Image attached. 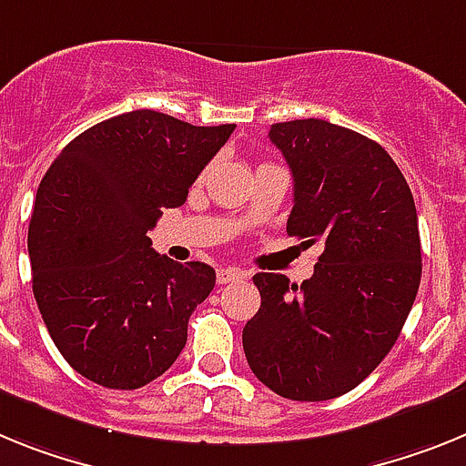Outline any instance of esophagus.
I'll use <instances>...</instances> for the list:
<instances>
[{
	"label": "esophagus",
	"mask_w": 466,
	"mask_h": 466,
	"mask_svg": "<svg viewBox=\"0 0 466 466\" xmlns=\"http://www.w3.org/2000/svg\"><path fill=\"white\" fill-rule=\"evenodd\" d=\"M218 283H234V281H241V279H246V274L241 272V269H237V267H220L216 274Z\"/></svg>",
	"instance_id": "obj_1"
}]
</instances>
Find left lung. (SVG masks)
<instances>
[{
  "label": "left lung",
  "mask_w": 466,
  "mask_h": 466,
  "mask_svg": "<svg viewBox=\"0 0 466 466\" xmlns=\"http://www.w3.org/2000/svg\"><path fill=\"white\" fill-rule=\"evenodd\" d=\"M293 173L286 232L321 244L302 286L260 272V309L244 329L250 370L293 401L351 391L390 354L422 277L418 210L387 149L323 119L274 124Z\"/></svg>",
  "instance_id": "1"
}]
</instances>
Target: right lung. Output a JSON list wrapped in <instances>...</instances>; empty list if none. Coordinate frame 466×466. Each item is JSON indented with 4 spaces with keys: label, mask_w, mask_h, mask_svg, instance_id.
Wrapping results in <instances>:
<instances>
[{
    "label": "right lung",
    "mask_w": 466,
    "mask_h": 466,
    "mask_svg": "<svg viewBox=\"0 0 466 466\" xmlns=\"http://www.w3.org/2000/svg\"><path fill=\"white\" fill-rule=\"evenodd\" d=\"M234 128L127 112L76 136L42 177L27 229L32 290L63 359L91 382L140 390L183 351L216 269L159 256L147 232L161 208L185 204Z\"/></svg>",
    "instance_id": "add662e5"
}]
</instances>
